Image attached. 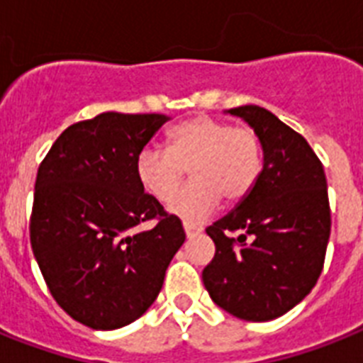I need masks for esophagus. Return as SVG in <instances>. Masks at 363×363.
<instances>
[{
  "mask_svg": "<svg viewBox=\"0 0 363 363\" xmlns=\"http://www.w3.org/2000/svg\"><path fill=\"white\" fill-rule=\"evenodd\" d=\"M184 231H186V237L191 238L196 237V235H199V233L203 231L201 225H194V223H184Z\"/></svg>",
  "mask_w": 363,
  "mask_h": 363,
  "instance_id": "obj_1",
  "label": "esophagus"
}]
</instances>
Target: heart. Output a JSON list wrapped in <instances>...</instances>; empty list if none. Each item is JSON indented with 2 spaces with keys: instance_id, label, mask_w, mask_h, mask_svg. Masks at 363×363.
<instances>
[{
  "instance_id": "obj_1",
  "label": "heart",
  "mask_w": 363,
  "mask_h": 363,
  "mask_svg": "<svg viewBox=\"0 0 363 363\" xmlns=\"http://www.w3.org/2000/svg\"><path fill=\"white\" fill-rule=\"evenodd\" d=\"M167 151L147 147L138 156L141 186L156 201H169L186 172L194 181L169 203V212L184 223H203L216 211L222 196L240 201L257 184L263 149L250 126H233L212 117H194L173 126Z\"/></svg>"
}]
</instances>
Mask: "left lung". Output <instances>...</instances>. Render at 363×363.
<instances>
[{
  "label": "left lung",
  "instance_id": "obj_1",
  "mask_svg": "<svg viewBox=\"0 0 363 363\" xmlns=\"http://www.w3.org/2000/svg\"><path fill=\"white\" fill-rule=\"evenodd\" d=\"M228 113L257 134L263 172L248 196L207 228L216 253L203 284L228 313L263 323L302 302L323 272L332 225L326 175L308 141L274 113L252 104ZM228 230L241 235L231 239Z\"/></svg>",
  "mask_w": 363,
  "mask_h": 363
}]
</instances>
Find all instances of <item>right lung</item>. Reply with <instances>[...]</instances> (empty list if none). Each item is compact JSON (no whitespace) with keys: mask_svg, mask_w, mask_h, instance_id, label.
Returning a JSON list of instances; mask_svg holds the SVG:
<instances>
[{"mask_svg":"<svg viewBox=\"0 0 363 363\" xmlns=\"http://www.w3.org/2000/svg\"><path fill=\"white\" fill-rule=\"evenodd\" d=\"M169 117L106 111L70 125L40 162L29 220L50 293L93 330L140 319L184 242L181 220L141 186L135 162ZM156 219L155 228L137 225Z\"/></svg>","mask_w":363,"mask_h":363,"instance_id":"obj_1","label":"right lung"}]
</instances>
